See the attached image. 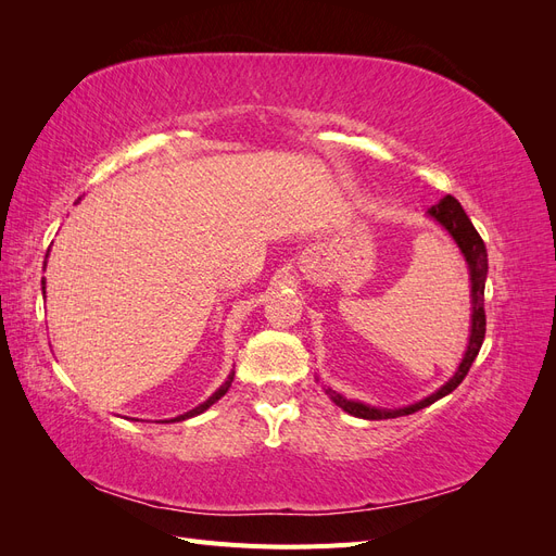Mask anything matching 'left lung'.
I'll list each match as a JSON object with an SVG mask.
<instances>
[{"label":"left lung","instance_id":"8db88e82","mask_svg":"<svg viewBox=\"0 0 556 556\" xmlns=\"http://www.w3.org/2000/svg\"><path fill=\"white\" fill-rule=\"evenodd\" d=\"M427 215L450 233L452 241L457 243L462 257L468 264V280H470V333H468L466 352H464V357H462V362L457 366V371H454V376L445 384H441L433 394L419 399V401L410 403V406H403V408L368 406V403H364V401L345 399L343 394L331 390V387H325V392L329 394V399L336 403V406L343 408L348 415H355V417H362V419H392V417L413 415L417 410H422V408L431 406V403H435L439 399H443L450 392L457 390L459 382L466 378L470 364L476 362L478 352L482 348L484 325H486V319H484V280H486V268H490V266H486L484 241L480 239V233L476 231L473 223L468 220V215L462 208L459 201L454 199L452 194L443 197L439 204L431 206L427 211Z\"/></svg>","mask_w":556,"mask_h":556}]
</instances>
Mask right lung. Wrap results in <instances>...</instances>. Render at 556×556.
<instances>
[{
    "mask_svg": "<svg viewBox=\"0 0 556 556\" xmlns=\"http://www.w3.org/2000/svg\"><path fill=\"white\" fill-rule=\"evenodd\" d=\"M46 260H48V252H46ZM41 292L46 294V280H41ZM231 380H233V371L227 376V380H225L220 387H217V390H215L204 403H199L197 408H192V410H188V413H182V415H178V417H174V419H164V422H182V419H190V417H194V415H201L204 410H208L217 399H223V396L227 394V390L231 387Z\"/></svg>",
    "mask_w": 556,
    "mask_h": 556,
    "instance_id": "obj_1",
    "label": "right lung"
}]
</instances>
